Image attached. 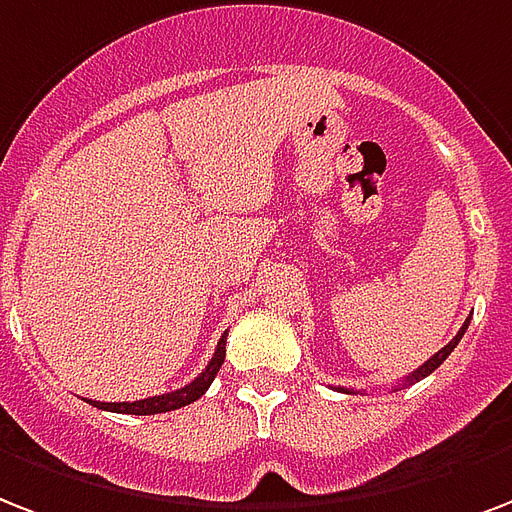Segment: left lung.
Wrapping results in <instances>:
<instances>
[{
  "mask_svg": "<svg viewBox=\"0 0 512 512\" xmlns=\"http://www.w3.org/2000/svg\"><path fill=\"white\" fill-rule=\"evenodd\" d=\"M467 325H470V319H467V322H464L462 330H459V333H456L454 338H451V341H448L446 346H443V349L438 351V354H432V357H429V360L424 362V365H421V368L413 370L411 376H405V384H416V381H421V378H427L429 373H432V370H438L440 365H443V360H446L448 354H451V351L456 349V343L462 341V335H464V330H467ZM338 389H341V386H338ZM341 392H351V389H341Z\"/></svg>",
  "mask_w": 512,
  "mask_h": 512,
  "instance_id": "obj_1",
  "label": "left lung"
}]
</instances>
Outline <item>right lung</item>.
I'll use <instances>...</instances> for the list:
<instances>
[{
    "mask_svg": "<svg viewBox=\"0 0 512 512\" xmlns=\"http://www.w3.org/2000/svg\"><path fill=\"white\" fill-rule=\"evenodd\" d=\"M225 338H228V333L220 338L217 349H214L212 362L206 365L204 373H198V378H193L190 384L177 389V392L147 397V400H134V403H96V400H88V403H91L93 408H101V411L134 413V416H152V413H166V411H177V408H185V405L195 403L198 397L204 395L206 389L212 386L214 376L220 373L222 362H225Z\"/></svg>",
    "mask_w": 512,
    "mask_h": 512,
    "instance_id": "1",
    "label": "right lung"
}]
</instances>
